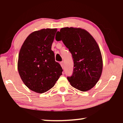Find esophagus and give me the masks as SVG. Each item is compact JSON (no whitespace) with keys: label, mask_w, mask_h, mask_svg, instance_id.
Listing matches in <instances>:
<instances>
[{"label":"esophagus","mask_w":123,"mask_h":123,"mask_svg":"<svg viewBox=\"0 0 123 123\" xmlns=\"http://www.w3.org/2000/svg\"><path fill=\"white\" fill-rule=\"evenodd\" d=\"M61 67H62V69H64V62H61Z\"/></svg>","instance_id":"obj_1"}]
</instances>
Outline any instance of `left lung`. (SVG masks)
<instances>
[{"label":"left lung","mask_w":123,"mask_h":123,"mask_svg":"<svg viewBox=\"0 0 123 123\" xmlns=\"http://www.w3.org/2000/svg\"><path fill=\"white\" fill-rule=\"evenodd\" d=\"M60 33L62 40L72 54L74 69L72 76L67 77L71 85L81 91L93 87L101 76L103 60L95 40L87 31L81 28H62Z\"/></svg>","instance_id":"8db88e82"}]
</instances>
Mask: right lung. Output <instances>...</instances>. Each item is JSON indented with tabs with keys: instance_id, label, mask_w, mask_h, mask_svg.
<instances>
[{
	"instance_id": "1",
	"label": "right lung",
	"mask_w": 123,
	"mask_h": 123,
	"mask_svg": "<svg viewBox=\"0 0 123 123\" xmlns=\"http://www.w3.org/2000/svg\"><path fill=\"white\" fill-rule=\"evenodd\" d=\"M57 29H43L31 33L18 56V70L24 83L39 93L52 88L62 74L60 64L55 62L51 50Z\"/></svg>"
}]
</instances>
